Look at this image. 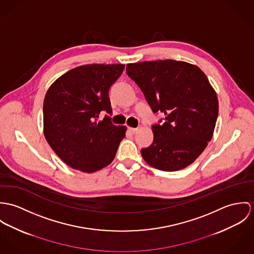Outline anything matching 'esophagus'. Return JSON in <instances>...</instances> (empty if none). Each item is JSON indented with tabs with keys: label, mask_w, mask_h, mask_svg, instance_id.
I'll list each match as a JSON object with an SVG mask.
<instances>
[{
	"label": "esophagus",
	"mask_w": 254,
	"mask_h": 254,
	"mask_svg": "<svg viewBox=\"0 0 254 254\" xmlns=\"http://www.w3.org/2000/svg\"><path fill=\"white\" fill-rule=\"evenodd\" d=\"M128 130H129L131 133L135 134V133L138 131V128H135V127H128Z\"/></svg>",
	"instance_id": "34e87169"
}]
</instances>
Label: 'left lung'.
I'll list each match as a JSON object with an SVG mask.
<instances>
[{
  "instance_id": "obj_1",
  "label": "left lung",
  "mask_w": 254,
  "mask_h": 254,
  "mask_svg": "<svg viewBox=\"0 0 254 254\" xmlns=\"http://www.w3.org/2000/svg\"><path fill=\"white\" fill-rule=\"evenodd\" d=\"M127 74L138 85L154 113L165 114L163 125L152 126L154 140L141 150L155 169L176 171L195 162L211 140L218 99L196 65L172 59L128 63Z\"/></svg>"
}]
</instances>
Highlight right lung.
<instances>
[{
  "instance_id": "right-lung-1",
  "label": "right lung",
  "mask_w": 254,
  "mask_h": 254,
  "mask_svg": "<svg viewBox=\"0 0 254 254\" xmlns=\"http://www.w3.org/2000/svg\"><path fill=\"white\" fill-rule=\"evenodd\" d=\"M125 64L76 67L50 86L44 100V134L69 167L91 173L113 162L127 127L115 126L101 111L112 113L108 91Z\"/></svg>"
}]
</instances>
